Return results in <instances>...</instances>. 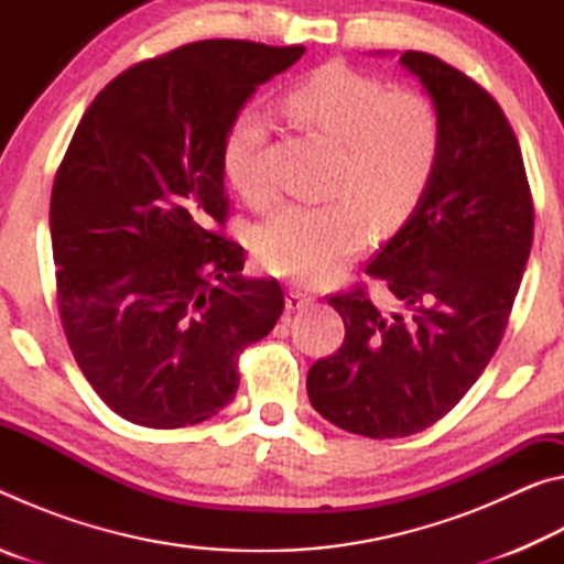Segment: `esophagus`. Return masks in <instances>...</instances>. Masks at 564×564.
Returning a JSON list of instances; mask_svg holds the SVG:
<instances>
[{
  "mask_svg": "<svg viewBox=\"0 0 564 564\" xmlns=\"http://www.w3.org/2000/svg\"><path fill=\"white\" fill-rule=\"evenodd\" d=\"M311 301H313L311 295L299 291V289H289V293H285V308H289V311H301V308H305V305H308Z\"/></svg>",
  "mask_w": 564,
  "mask_h": 564,
  "instance_id": "34e87169",
  "label": "esophagus"
}]
</instances>
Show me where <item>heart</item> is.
<instances>
[{
  "instance_id": "b5f03b06",
  "label": "heart",
  "mask_w": 564,
  "mask_h": 564,
  "mask_svg": "<svg viewBox=\"0 0 564 564\" xmlns=\"http://www.w3.org/2000/svg\"><path fill=\"white\" fill-rule=\"evenodd\" d=\"M283 109L303 127L338 144L328 204H289L256 236L261 263L275 275L326 283L366 246L368 221L398 224L433 176L441 127L433 104L415 91H390L376 76L326 64L285 91ZM271 119L259 104L234 113L224 141L228 184L246 202L269 196L263 149Z\"/></svg>"
}]
</instances>
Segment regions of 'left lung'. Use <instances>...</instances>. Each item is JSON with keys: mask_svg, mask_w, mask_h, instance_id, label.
Segmentation results:
<instances>
[{"mask_svg": "<svg viewBox=\"0 0 564 564\" xmlns=\"http://www.w3.org/2000/svg\"><path fill=\"white\" fill-rule=\"evenodd\" d=\"M400 64L431 94L441 127L433 176L366 269L393 293L330 295L346 340L308 370V398L343 431L405 437L453 410L508 326L532 248L534 208L514 131L488 91L433 54Z\"/></svg>", "mask_w": 564, "mask_h": 564, "instance_id": "8db88e82", "label": "left lung"}]
</instances>
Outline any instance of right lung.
Listing matches in <instances>:
<instances>
[{
	"label": "right lung",
	"instance_id": "obj_1",
	"mask_svg": "<svg viewBox=\"0 0 564 564\" xmlns=\"http://www.w3.org/2000/svg\"><path fill=\"white\" fill-rule=\"evenodd\" d=\"M305 46L206 40L133 64L84 113L50 206L56 303L91 388L129 423L196 425L238 390V356L283 313L243 279L228 216L234 113Z\"/></svg>",
	"mask_w": 564,
	"mask_h": 564
}]
</instances>
